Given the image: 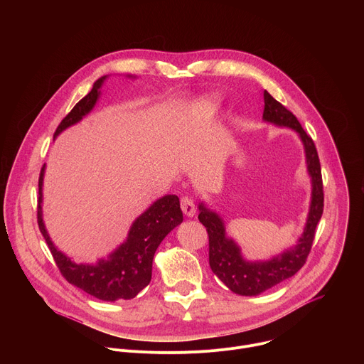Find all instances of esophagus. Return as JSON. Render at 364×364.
Segmentation results:
<instances>
[{"mask_svg":"<svg viewBox=\"0 0 364 364\" xmlns=\"http://www.w3.org/2000/svg\"><path fill=\"white\" fill-rule=\"evenodd\" d=\"M181 204V210L186 216L193 218L196 215V205H194V200L190 196H183L180 200Z\"/></svg>","mask_w":364,"mask_h":364,"instance_id":"1","label":"esophagus"}]
</instances>
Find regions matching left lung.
<instances>
[{
    "instance_id": "left-lung-1",
    "label": "left lung",
    "mask_w": 364,
    "mask_h": 364,
    "mask_svg": "<svg viewBox=\"0 0 364 364\" xmlns=\"http://www.w3.org/2000/svg\"><path fill=\"white\" fill-rule=\"evenodd\" d=\"M264 100L265 121L281 127H289L299 134L305 148L308 173L311 176V181H313V196H311L308 220L298 243L292 249L267 262H246L237 245L232 239L226 237L222 219L215 212L205 209L203 204L198 205V220L209 235V264L213 274L230 291L246 296L257 295L278 285L279 282L294 277L305 265L324 209L321 166L313 138L304 131L296 117L267 90L264 92Z\"/></svg>"
}]
</instances>
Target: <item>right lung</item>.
Returning a JSON list of instances; mask_svg holds the SVG:
<instances>
[{
	"label": "right lung",
	"mask_w": 364,
	"mask_h": 364,
	"mask_svg": "<svg viewBox=\"0 0 364 364\" xmlns=\"http://www.w3.org/2000/svg\"><path fill=\"white\" fill-rule=\"evenodd\" d=\"M105 76L93 83L92 90L82 97L73 109L62 119L55 136L68 127L79 122L87 115L99 97V87ZM44 167L38 177V204L37 223L47 246L53 255L62 277L72 285L102 301L131 299L136 296L151 281L154 253L161 240L183 222L180 200L176 194H168L155 201L132 225L128 239L122 243L108 261H99L96 265L75 264L70 257L59 252L51 243L41 218V186Z\"/></svg>",
	"instance_id": "1"
}]
</instances>
